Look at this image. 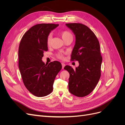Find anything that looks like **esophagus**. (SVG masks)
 <instances>
[{"label":"esophagus","mask_w":125,"mask_h":125,"mask_svg":"<svg viewBox=\"0 0 125 125\" xmlns=\"http://www.w3.org/2000/svg\"><path fill=\"white\" fill-rule=\"evenodd\" d=\"M62 68L63 69L64 67H65V64L64 63H62Z\"/></svg>","instance_id":"1"}]
</instances>
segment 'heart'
Listing matches in <instances>:
<instances>
[{
  "instance_id": "heart-1",
  "label": "heart",
  "mask_w": 125,
  "mask_h": 125,
  "mask_svg": "<svg viewBox=\"0 0 125 125\" xmlns=\"http://www.w3.org/2000/svg\"><path fill=\"white\" fill-rule=\"evenodd\" d=\"M60 35H61L62 39L63 40V41L65 40L67 38H68L69 37H73V35H72L71 34L69 31H62L61 33H60ZM52 39V35L51 34H50L48 35L47 38V44L48 45H50L51 44ZM57 57L59 58H63V56L61 52H59V53H58L57 55Z\"/></svg>"
}]
</instances>
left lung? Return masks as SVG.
Segmentation results:
<instances>
[{
	"label": "left lung",
	"mask_w": 125,
	"mask_h": 125,
	"mask_svg": "<svg viewBox=\"0 0 125 125\" xmlns=\"http://www.w3.org/2000/svg\"><path fill=\"white\" fill-rule=\"evenodd\" d=\"M75 37L71 52V60H77L78 67L74 70L70 66L64 69L69 72V92L78 97L88 95L95 88L101 77L102 57L99 42L88 26L81 23H67Z\"/></svg>",
	"instance_id": "8db88e82"
}]
</instances>
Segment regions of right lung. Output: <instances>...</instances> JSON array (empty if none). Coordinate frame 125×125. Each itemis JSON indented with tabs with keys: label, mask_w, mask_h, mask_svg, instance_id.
Listing matches in <instances>:
<instances>
[{
	"label": "right lung",
	"mask_w": 125,
	"mask_h": 125,
	"mask_svg": "<svg viewBox=\"0 0 125 125\" xmlns=\"http://www.w3.org/2000/svg\"><path fill=\"white\" fill-rule=\"evenodd\" d=\"M59 24L42 23L33 26L23 35L19 47V67L23 83L30 92L37 97L50 94L55 77L61 70L60 62L48 64L42 61L47 51V38Z\"/></svg>",
	"instance_id": "1"
}]
</instances>
